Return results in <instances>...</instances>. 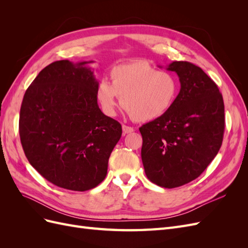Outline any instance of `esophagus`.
<instances>
[{"instance_id":"obj_1","label":"esophagus","mask_w":248,"mask_h":248,"mask_svg":"<svg viewBox=\"0 0 248 248\" xmlns=\"http://www.w3.org/2000/svg\"><path fill=\"white\" fill-rule=\"evenodd\" d=\"M122 130H123L124 136H125V134H128V133H131V132L134 131V129L132 128V127L127 126V125H123L122 126Z\"/></svg>"}]
</instances>
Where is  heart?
<instances>
[{"label":"heart","mask_w":248,"mask_h":248,"mask_svg":"<svg viewBox=\"0 0 248 248\" xmlns=\"http://www.w3.org/2000/svg\"><path fill=\"white\" fill-rule=\"evenodd\" d=\"M111 84L102 79L96 88V97L107 116H115L122 107L137 122H151L172 108L179 92L174 73L160 71L144 61L116 66L110 71Z\"/></svg>","instance_id":"obj_1"}]
</instances>
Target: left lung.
Segmentation results:
<instances>
[{"label": "left lung", "mask_w": 248, "mask_h": 248, "mask_svg": "<svg viewBox=\"0 0 248 248\" xmlns=\"http://www.w3.org/2000/svg\"><path fill=\"white\" fill-rule=\"evenodd\" d=\"M167 69L177 73L181 88L166 115L140 128L141 160L150 181L175 188L197 179L218 153L224 104L218 87L200 67L175 61Z\"/></svg>", "instance_id": "8db88e82"}]
</instances>
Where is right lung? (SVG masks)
Wrapping results in <instances>:
<instances>
[{
  "mask_svg": "<svg viewBox=\"0 0 248 248\" xmlns=\"http://www.w3.org/2000/svg\"><path fill=\"white\" fill-rule=\"evenodd\" d=\"M68 60L42 69L28 88L19 136L31 166L65 189L86 191L101 183L122 127L97 103L98 80L88 65Z\"/></svg>",
  "mask_w": 248,
  "mask_h": 248,
  "instance_id": "add662e5",
  "label": "right lung"
}]
</instances>
